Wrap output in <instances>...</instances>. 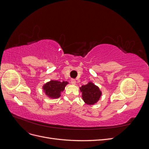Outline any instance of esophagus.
Here are the masks:
<instances>
[{
	"mask_svg": "<svg viewBox=\"0 0 149 149\" xmlns=\"http://www.w3.org/2000/svg\"><path fill=\"white\" fill-rule=\"evenodd\" d=\"M76 80L74 79H72L71 80V83L72 84H76Z\"/></svg>",
	"mask_w": 149,
	"mask_h": 149,
	"instance_id": "34e87169",
	"label": "esophagus"
}]
</instances>
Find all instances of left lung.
I'll return each instance as SVG.
<instances>
[{"label":"left lung","instance_id":"obj_1","mask_svg":"<svg viewBox=\"0 0 149 149\" xmlns=\"http://www.w3.org/2000/svg\"><path fill=\"white\" fill-rule=\"evenodd\" d=\"M79 89L82 92L83 101L89 105H93L96 103L100 100L102 94L100 88L91 82L82 86Z\"/></svg>","mask_w":149,"mask_h":149}]
</instances>
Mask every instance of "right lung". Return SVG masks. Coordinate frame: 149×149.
Masks as SVG:
<instances>
[{"instance_id":"right-lung-1","label":"right lung","mask_w":149,"mask_h":149,"mask_svg":"<svg viewBox=\"0 0 149 149\" xmlns=\"http://www.w3.org/2000/svg\"><path fill=\"white\" fill-rule=\"evenodd\" d=\"M68 84L67 81H58L52 80L47 83L43 86L46 95L50 98H58L61 95V92L63 91L66 85Z\"/></svg>"}]
</instances>
